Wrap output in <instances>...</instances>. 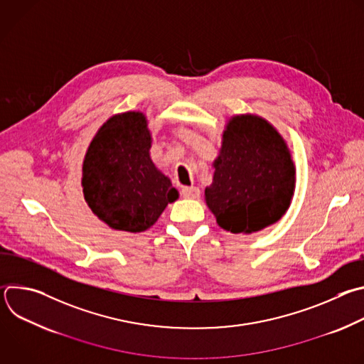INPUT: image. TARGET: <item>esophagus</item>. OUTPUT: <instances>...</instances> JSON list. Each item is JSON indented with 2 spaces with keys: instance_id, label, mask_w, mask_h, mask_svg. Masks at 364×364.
Instances as JSON below:
<instances>
[{
  "instance_id": "1",
  "label": "esophagus",
  "mask_w": 364,
  "mask_h": 364,
  "mask_svg": "<svg viewBox=\"0 0 364 364\" xmlns=\"http://www.w3.org/2000/svg\"><path fill=\"white\" fill-rule=\"evenodd\" d=\"M181 194L186 198H198L200 197V190L197 187H193V186L191 187H183Z\"/></svg>"
}]
</instances>
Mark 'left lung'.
I'll return each instance as SVG.
<instances>
[{
  "label": "left lung",
  "instance_id": "8db88e82",
  "mask_svg": "<svg viewBox=\"0 0 364 364\" xmlns=\"http://www.w3.org/2000/svg\"><path fill=\"white\" fill-rule=\"evenodd\" d=\"M213 168L204 200L222 229L250 235L277 223L289 209L295 164L287 141L265 118L232 117Z\"/></svg>",
  "mask_w": 364,
  "mask_h": 364
}]
</instances>
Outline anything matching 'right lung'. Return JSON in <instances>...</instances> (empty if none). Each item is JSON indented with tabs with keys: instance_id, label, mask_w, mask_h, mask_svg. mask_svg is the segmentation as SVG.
<instances>
[{
	"instance_id": "obj_1",
	"label": "right lung",
	"mask_w": 364,
	"mask_h": 364,
	"mask_svg": "<svg viewBox=\"0 0 364 364\" xmlns=\"http://www.w3.org/2000/svg\"><path fill=\"white\" fill-rule=\"evenodd\" d=\"M152 136L139 111L117 114L92 138L82 166L83 196L109 228L139 233L178 198L171 180L151 160Z\"/></svg>"
}]
</instances>
